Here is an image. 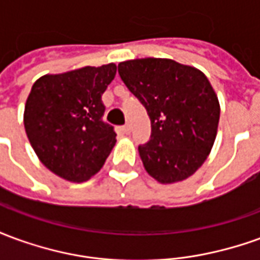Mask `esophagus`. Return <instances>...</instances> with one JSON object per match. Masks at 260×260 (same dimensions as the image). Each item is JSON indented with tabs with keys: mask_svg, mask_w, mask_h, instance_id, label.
<instances>
[{
	"mask_svg": "<svg viewBox=\"0 0 260 260\" xmlns=\"http://www.w3.org/2000/svg\"><path fill=\"white\" fill-rule=\"evenodd\" d=\"M124 132L126 134V135H129V134H131V124H129V122H126V124L124 125Z\"/></svg>",
	"mask_w": 260,
	"mask_h": 260,
	"instance_id": "obj_1",
	"label": "esophagus"
}]
</instances>
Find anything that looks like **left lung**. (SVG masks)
<instances>
[{"label": "left lung", "mask_w": 260, "mask_h": 260, "mask_svg": "<svg viewBox=\"0 0 260 260\" xmlns=\"http://www.w3.org/2000/svg\"><path fill=\"white\" fill-rule=\"evenodd\" d=\"M118 74L150 118V139L138 147L146 171L163 184L188 178L217 134L220 106L210 82L199 69L166 58L124 61Z\"/></svg>", "instance_id": "1"}]
</instances>
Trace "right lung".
<instances>
[{"label":"right lung","mask_w":260,"mask_h":260,"mask_svg":"<svg viewBox=\"0 0 260 260\" xmlns=\"http://www.w3.org/2000/svg\"><path fill=\"white\" fill-rule=\"evenodd\" d=\"M115 64L85 67L35 82L25 107L31 147L48 170L82 182L100 171L115 145V131L103 117L102 96Z\"/></svg>","instance_id":"1"}]
</instances>
